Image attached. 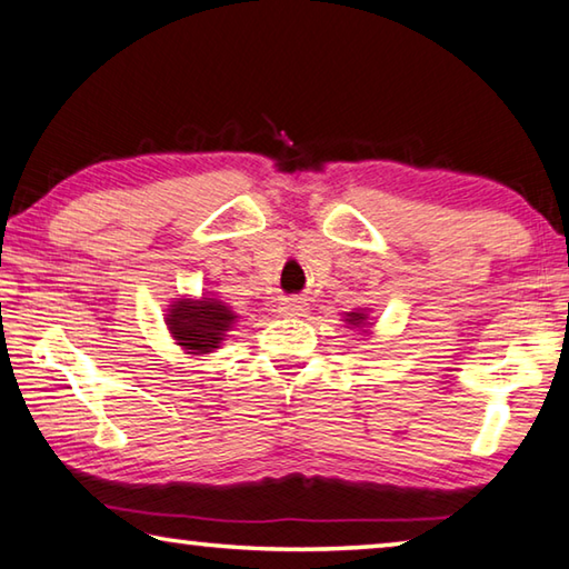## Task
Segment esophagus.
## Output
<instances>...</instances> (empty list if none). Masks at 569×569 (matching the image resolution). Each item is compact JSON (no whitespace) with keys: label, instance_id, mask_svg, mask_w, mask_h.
Here are the masks:
<instances>
[{"label":"esophagus","instance_id":"esophagus-1","mask_svg":"<svg viewBox=\"0 0 569 569\" xmlns=\"http://www.w3.org/2000/svg\"><path fill=\"white\" fill-rule=\"evenodd\" d=\"M306 311L308 308L301 298H283V301L278 303V313L281 316H303Z\"/></svg>","mask_w":569,"mask_h":569}]
</instances>
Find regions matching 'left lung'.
I'll return each mask as SVG.
<instances>
[{
  "mask_svg": "<svg viewBox=\"0 0 569 569\" xmlns=\"http://www.w3.org/2000/svg\"><path fill=\"white\" fill-rule=\"evenodd\" d=\"M343 321L353 326V329H366V326H369V311H351L346 313Z\"/></svg>",
  "mask_w": 569,
  "mask_h": 569,
  "instance_id": "left-lung-1",
  "label": "left lung"
}]
</instances>
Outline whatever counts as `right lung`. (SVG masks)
<instances>
[{
	"mask_svg": "<svg viewBox=\"0 0 569 569\" xmlns=\"http://www.w3.org/2000/svg\"><path fill=\"white\" fill-rule=\"evenodd\" d=\"M238 316L218 298H178L168 308L166 323L172 339L188 353H210L220 349Z\"/></svg>",
	"mask_w": 569,
	"mask_h": 569,
	"instance_id": "right-lung-1",
	"label": "right lung"
}]
</instances>
